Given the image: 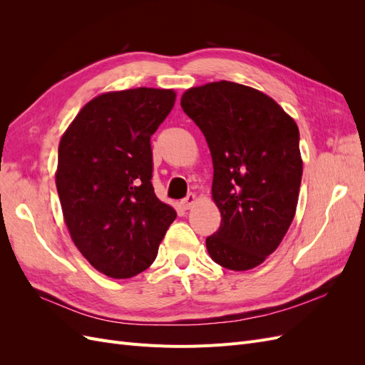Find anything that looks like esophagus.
<instances>
[{
    "mask_svg": "<svg viewBox=\"0 0 365 365\" xmlns=\"http://www.w3.org/2000/svg\"><path fill=\"white\" fill-rule=\"evenodd\" d=\"M195 202H196V195L189 193L184 197V200L180 201V207L184 208V210H190L195 205Z\"/></svg>",
    "mask_w": 365,
    "mask_h": 365,
    "instance_id": "1",
    "label": "esophagus"
}]
</instances>
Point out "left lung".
Wrapping results in <instances>:
<instances>
[{
  "mask_svg": "<svg viewBox=\"0 0 365 365\" xmlns=\"http://www.w3.org/2000/svg\"><path fill=\"white\" fill-rule=\"evenodd\" d=\"M181 106L202 130L213 160L220 227L205 240L217 264L259 267L295 216L303 160L294 118L264 93L228 81L193 86Z\"/></svg>",
  "mask_w": 365,
  "mask_h": 365,
  "instance_id": "8db88e82",
  "label": "left lung"
}]
</instances>
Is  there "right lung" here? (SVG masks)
<instances>
[{
	"label": "right lung",
	"mask_w": 365,
	"mask_h": 365,
	"mask_svg": "<svg viewBox=\"0 0 365 365\" xmlns=\"http://www.w3.org/2000/svg\"><path fill=\"white\" fill-rule=\"evenodd\" d=\"M161 88L109 91L88 102L59 143L56 187L71 240L111 279L149 268L176 217L152 187L150 135L175 105Z\"/></svg>",
	"instance_id": "1"
}]
</instances>
